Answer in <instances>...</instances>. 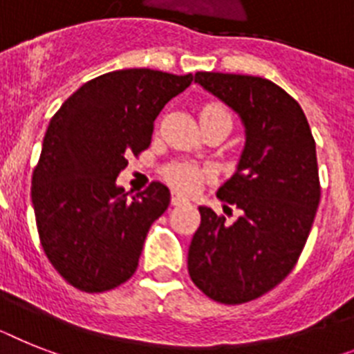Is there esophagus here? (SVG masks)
I'll use <instances>...</instances> for the list:
<instances>
[{"mask_svg":"<svg viewBox=\"0 0 354 354\" xmlns=\"http://www.w3.org/2000/svg\"><path fill=\"white\" fill-rule=\"evenodd\" d=\"M171 203L172 205H185V203H189V200H187L185 196L180 194V192H172Z\"/></svg>","mask_w":354,"mask_h":354,"instance_id":"obj_1","label":"esophagus"}]
</instances>
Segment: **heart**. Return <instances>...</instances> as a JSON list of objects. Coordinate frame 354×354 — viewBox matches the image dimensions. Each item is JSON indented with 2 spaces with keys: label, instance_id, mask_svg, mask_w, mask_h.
I'll return each mask as SVG.
<instances>
[{
  "label": "heart",
  "instance_id": "heart-1",
  "mask_svg": "<svg viewBox=\"0 0 354 354\" xmlns=\"http://www.w3.org/2000/svg\"><path fill=\"white\" fill-rule=\"evenodd\" d=\"M203 115H221V117L230 118L227 109L219 108V106H209V108L203 109ZM201 176H203V171L198 169L192 163H178V165H172L167 171L169 182L172 185L180 189V191H194L196 185L200 183Z\"/></svg>",
  "mask_w": 354,
  "mask_h": 354
}]
</instances>
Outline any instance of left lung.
<instances>
[{
	"label": "left lung",
	"instance_id": "obj_1",
	"mask_svg": "<svg viewBox=\"0 0 354 354\" xmlns=\"http://www.w3.org/2000/svg\"><path fill=\"white\" fill-rule=\"evenodd\" d=\"M194 82L237 113L245 145L218 189L241 214L227 223L201 205L187 268L207 297L241 304L277 286L304 248L320 201L315 140L299 102L268 79L198 71Z\"/></svg>",
	"mask_w": 354,
	"mask_h": 354
}]
</instances>
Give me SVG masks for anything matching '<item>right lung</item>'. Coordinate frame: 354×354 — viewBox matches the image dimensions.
<instances>
[{
  "mask_svg": "<svg viewBox=\"0 0 354 354\" xmlns=\"http://www.w3.org/2000/svg\"><path fill=\"white\" fill-rule=\"evenodd\" d=\"M192 79L149 68L109 71L82 84L50 120L32 205L44 254L71 286L108 292L136 272L171 192L153 182L129 196L117 178L129 154L149 147L158 113Z\"/></svg>",
  "mask_w": 354,
  "mask_h": 354,
  "instance_id": "1",
  "label": "right lung"
}]
</instances>
